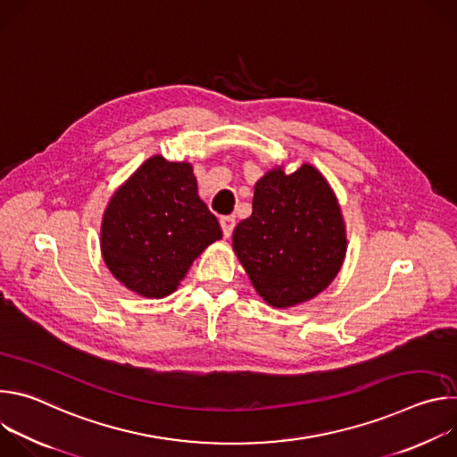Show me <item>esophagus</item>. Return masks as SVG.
Here are the masks:
<instances>
[{
    "instance_id": "34e87169",
    "label": "esophagus",
    "mask_w": 457,
    "mask_h": 457,
    "mask_svg": "<svg viewBox=\"0 0 457 457\" xmlns=\"http://www.w3.org/2000/svg\"><path fill=\"white\" fill-rule=\"evenodd\" d=\"M220 228H222V233L226 238L231 237L233 233V228H235V217L231 215H226V217H220Z\"/></svg>"
}]
</instances>
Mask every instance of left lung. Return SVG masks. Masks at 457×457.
Wrapping results in <instances>:
<instances>
[{"label":"left lung","instance_id":"8db88e82","mask_svg":"<svg viewBox=\"0 0 457 457\" xmlns=\"http://www.w3.org/2000/svg\"><path fill=\"white\" fill-rule=\"evenodd\" d=\"M233 249L270 305L314 298L338 275L345 229L335 193L312 166L273 170L254 186L253 213L237 224Z\"/></svg>","mask_w":457,"mask_h":457}]
</instances>
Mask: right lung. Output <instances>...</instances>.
Returning a JSON list of instances; mask_svg holds the SVG:
<instances>
[{
  "label": "right lung",
  "instance_id": "1",
  "mask_svg": "<svg viewBox=\"0 0 457 457\" xmlns=\"http://www.w3.org/2000/svg\"><path fill=\"white\" fill-rule=\"evenodd\" d=\"M222 237L186 162L148 159L112 197L101 229L108 270L148 298L173 293L206 245Z\"/></svg>",
  "mask_w": 457,
  "mask_h": 457
}]
</instances>
